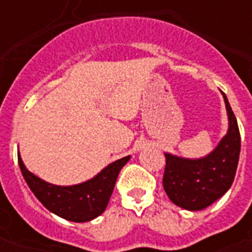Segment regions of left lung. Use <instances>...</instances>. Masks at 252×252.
I'll return each instance as SVG.
<instances>
[{"label":"left lung","mask_w":252,"mask_h":252,"mask_svg":"<svg viewBox=\"0 0 252 252\" xmlns=\"http://www.w3.org/2000/svg\"><path fill=\"white\" fill-rule=\"evenodd\" d=\"M228 115V131L215 150L204 158L189 159L164 153L163 188L177 206L201 211L225 194L236 174L240 154V133L236 117L222 93Z\"/></svg>","instance_id":"obj_1"}]
</instances>
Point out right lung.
Wrapping results in <instances>:
<instances>
[{
	"label": "right lung",
	"mask_w": 252,
	"mask_h": 252,
	"mask_svg": "<svg viewBox=\"0 0 252 252\" xmlns=\"http://www.w3.org/2000/svg\"><path fill=\"white\" fill-rule=\"evenodd\" d=\"M129 158L128 155L115 160L93 178L71 186L54 185L39 178L25 167L20 154L19 166L27 185L48 211L68 221L86 222L104 213L119 173Z\"/></svg>",
	"instance_id": "1"
}]
</instances>
